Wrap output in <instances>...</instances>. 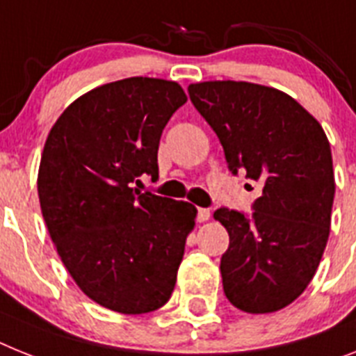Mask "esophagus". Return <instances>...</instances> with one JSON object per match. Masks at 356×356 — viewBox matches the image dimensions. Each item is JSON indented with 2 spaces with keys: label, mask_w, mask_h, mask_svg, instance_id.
I'll list each match as a JSON object with an SVG mask.
<instances>
[{
  "label": "esophagus",
  "mask_w": 356,
  "mask_h": 356,
  "mask_svg": "<svg viewBox=\"0 0 356 356\" xmlns=\"http://www.w3.org/2000/svg\"><path fill=\"white\" fill-rule=\"evenodd\" d=\"M211 211L208 210V208H197V220L199 222H204V220L210 219Z\"/></svg>",
  "instance_id": "esophagus-1"
}]
</instances>
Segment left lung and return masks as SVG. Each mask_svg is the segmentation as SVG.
I'll return each instance as SVG.
<instances>
[{
	"instance_id": "1",
	"label": "left lung",
	"mask_w": 356,
	"mask_h": 356,
	"mask_svg": "<svg viewBox=\"0 0 356 356\" xmlns=\"http://www.w3.org/2000/svg\"><path fill=\"white\" fill-rule=\"evenodd\" d=\"M188 94L219 137L229 172L262 188L252 215L213 213L229 235L220 259L224 293L246 313L279 312L312 282L330 237V141L312 113L277 88L206 81Z\"/></svg>"
}]
</instances>
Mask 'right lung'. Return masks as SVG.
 <instances>
[{"mask_svg": "<svg viewBox=\"0 0 356 356\" xmlns=\"http://www.w3.org/2000/svg\"><path fill=\"white\" fill-rule=\"evenodd\" d=\"M184 103L175 81L128 77L74 101L44 143L38 193L50 238L83 293L112 312L150 313L172 297L197 210L132 184L157 179L161 134Z\"/></svg>", "mask_w": 356, "mask_h": 356, "instance_id": "right-lung-1", "label": "right lung"}]
</instances>
